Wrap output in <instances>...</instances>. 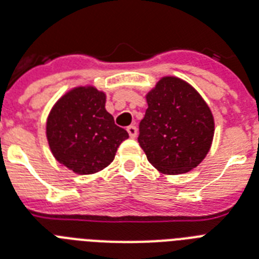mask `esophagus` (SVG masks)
<instances>
[{
	"label": "esophagus",
	"mask_w": 259,
	"mask_h": 259,
	"mask_svg": "<svg viewBox=\"0 0 259 259\" xmlns=\"http://www.w3.org/2000/svg\"><path fill=\"white\" fill-rule=\"evenodd\" d=\"M127 132L130 135V138L135 139L136 135H138V128H136V125H130V127H127Z\"/></svg>",
	"instance_id": "1"
}]
</instances>
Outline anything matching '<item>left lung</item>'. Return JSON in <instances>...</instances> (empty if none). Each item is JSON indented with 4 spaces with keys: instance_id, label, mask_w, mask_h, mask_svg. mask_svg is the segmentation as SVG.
Wrapping results in <instances>:
<instances>
[{
    "instance_id": "obj_1",
    "label": "left lung",
    "mask_w": 259,
    "mask_h": 259,
    "mask_svg": "<svg viewBox=\"0 0 259 259\" xmlns=\"http://www.w3.org/2000/svg\"><path fill=\"white\" fill-rule=\"evenodd\" d=\"M148 108L138 142L147 159L165 175L193 169L209 152L214 120L200 94L187 82L165 76L147 95Z\"/></svg>"
}]
</instances>
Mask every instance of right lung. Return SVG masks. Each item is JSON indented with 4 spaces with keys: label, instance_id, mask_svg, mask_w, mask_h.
<instances>
[{
    "label": "right lung",
    "instance_id": "add662e5",
    "mask_svg": "<svg viewBox=\"0 0 259 259\" xmlns=\"http://www.w3.org/2000/svg\"><path fill=\"white\" fill-rule=\"evenodd\" d=\"M106 95L95 87H76L62 96L48 117L46 135L55 159L79 175L112 163L128 132L104 108Z\"/></svg>",
    "mask_w": 259,
    "mask_h": 259
}]
</instances>
